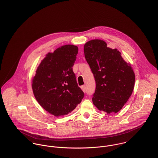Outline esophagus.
I'll return each mask as SVG.
<instances>
[{
    "instance_id": "34e87169",
    "label": "esophagus",
    "mask_w": 158,
    "mask_h": 158,
    "mask_svg": "<svg viewBox=\"0 0 158 158\" xmlns=\"http://www.w3.org/2000/svg\"><path fill=\"white\" fill-rule=\"evenodd\" d=\"M81 89L83 90V91L84 92H86V85L82 86L81 87Z\"/></svg>"
}]
</instances>
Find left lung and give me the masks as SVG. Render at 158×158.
I'll use <instances>...</instances> for the list:
<instances>
[{
    "label": "left lung",
    "mask_w": 158,
    "mask_h": 158,
    "mask_svg": "<svg viewBox=\"0 0 158 158\" xmlns=\"http://www.w3.org/2000/svg\"><path fill=\"white\" fill-rule=\"evenodd\" d=\"M84 53L95 81L92 98L94 105L108 114L118 113L133 91L135 75L133 69L117 49L108 47L100 40L86 43Z\"/></svg>",
    "instance_id": "obj_1"
}]
</instances>
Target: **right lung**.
<instances>
[{"instance_id": "1", "label": "right lung", "mask_w": 158, "mask_h": 158, "mask_svg": "<svg viewBox=\"0 0 158 158\" xmlns=\"http://www.w3.org/2000/svg\"><path fill=\"white\" fill-rule=\"evenodd\" d=\"M78 52L77 46L65 45L48 53L33 79L32 89L36 100L56 117L72 112L85 96L72 69Z\"/></svg>"}]
</instances>
